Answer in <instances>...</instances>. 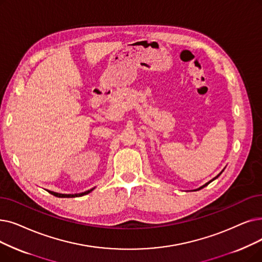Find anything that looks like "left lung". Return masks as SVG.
Instances as JSON below:
<instances>
[{"instance_id": "8db88e82", "label": "left lung", "mask_w": 262, "mask_h": 262, "mask_svg": "<svg viewBox=\"0 0 262 262\" xmlns=\"http://www.w3.org/2000/svg\"><path fill=\"white\" fill-rule=\"evenodd\" d=\"M223 171H224V170H223ZM223 171H222V172H223ZM222 172H221V173H220V174H219V176H217V177H215V178H214V179H213V180H215V179H216V178H219V177H220V176H221V174H222ZM213 180H211V181H210V182H208V183H206V184H204V185H202V186H201V187H200V188H198V189H196V190H199V189H201V188H203V187H204V186H207V185H209V184H210V183H211V182H212V181H213Z\"/></svg>"}]
</instances>
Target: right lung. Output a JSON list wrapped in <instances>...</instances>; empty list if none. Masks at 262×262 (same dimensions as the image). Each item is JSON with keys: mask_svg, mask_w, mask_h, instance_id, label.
<instances>
[{"mask_svg": "<svg viewBox=\"0 0 262 262\" xmlns=\"http://www.w3.org/2000/svg\"><path fill=\"white\" fill-rule=\"evenodd\" d=\"M93 190V188L92 189H90V190H86V191H84V192H81V194H75V195H65V194H58V192H54V191H50V190H48V192H50L51 195H53V196H55V197H60V198H70V197H80V196H83V195H86V194H89V192H91Z\"/></svg>", "mask_w": 262, "mask_h": 262, "instance_id": "obj_1", "label": "right lung"}]
</instances>
